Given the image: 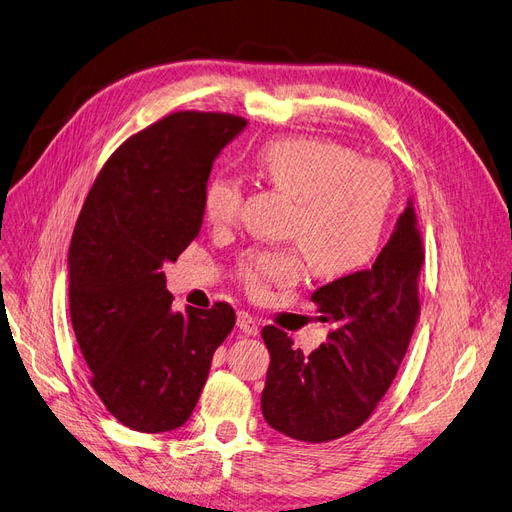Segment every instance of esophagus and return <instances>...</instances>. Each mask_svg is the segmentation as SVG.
I'll list each match as a JSON object with an SVG mask.
<instances>
[{
	"label": "esophagus",
	"instance_id": "34e87169",
	"mask_svg": "<svg viewBox=\"0 0 512 512\" xmlns=\"http://www.w3.org/2000/svg\"><path fill=\"white\" fill-rule=\"evenodd\" d=\"M238 329L246 336H257L259 334V323L249 312H238Z\"/></svg>",
	"mask_w": 512,
	"mask_h": 512
}]
</instances>
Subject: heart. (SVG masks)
<instances>
[{
  "label": "heart",
  "instance_id": "b5f03b06",
  "mask_svg": "<svg viewBox=\"0 0 512 512\" xmlns=\"http://www.w3.org/2000/svg\"><path fill=\"white\" fill-rule=\"evenodd\" d=\"M253 163L270 187L293 200L287 236L298 244L246 255L240 278L251 295L298 283L302 255L310 274L325 280L353 274L374 257L393 195L385 163L357 159L353 148L321 138L270 140ZM242 197L238 178L212 174L202 193L206 221L214 227L234 225Z\"/></svg>",
  "mask_w": 512,
  "mask_h": 512
}]
</instances>
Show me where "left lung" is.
I'll list each match as a JSON object with an SVG mask.
<instances>
[{"mask_svg": "<svg viewBox=\"0 0 512 512\" xmlns=\"http://www.w3.org/2000/svg\"><path fill=\"white\" fill-rule=\"evenodd\" d=\"M423 240L412 202L370 270L332 280L310 295L327 342L310 355L274 325L261 329L270 351L261 412L276 432L302 442L351 434L387 393L419 319Z\"/></svg>", "mask_w": 512, "mask_h": 512, "instance_id": "obj_1", "label": "left lung"}]
</instances>
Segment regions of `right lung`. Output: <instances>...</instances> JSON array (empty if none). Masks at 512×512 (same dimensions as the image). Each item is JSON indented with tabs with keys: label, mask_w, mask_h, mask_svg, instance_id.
I'll list each match as a JSON object with an SVG mask.
<instances>
[{
	"label": "right lung",
	"mask_w": 512,
	"mask_h": 512,
	"mask_svg": "<svg viewBox=\"0 0 512 512\" xmlns=\"http://www.w3.org/2000/svg\"><path fill=\"white\" fill-rule=\"evenodd\" d=\"M244 127L234 114L187 110L142 129L106 161L76 221L72 327L95 393L136 432L187 423L236 325L225 302L174 312L161 268L200 234L212 163Z\"/></svg>",
	"instance_id": "1"
}]
</instances>
